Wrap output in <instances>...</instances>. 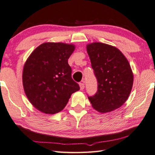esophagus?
Returning a JSON list of instances; mask_svg holds the SVG:
<instances>
[{
  "label": "esophagus",
  "mask_w": 155,
  "mask_h": 155,
  "mask_svg": "<svg viewBox=\"0 0 155 155\" xmlns=\"http://www.w3.org/2000/svg\"><path fill=\"white\" fill-rule=\"evenodd\" d=\"M84 87H85V84L84 83H80V90H84Z\"/></svg>",
  "instance_id": "1"
}]
</instances>
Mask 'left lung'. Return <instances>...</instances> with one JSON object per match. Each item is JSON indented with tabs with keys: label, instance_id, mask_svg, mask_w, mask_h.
Wrapping results in <instances>:
<instances>
[{
	"label": "left lung",
	"instance_id": "left-lung-1",
	"mask_svg": "<svg viewBox=\"0 0 155 155\" xmlns=\"http://www.w3.org/2000/svg\"><path fill=\"white\" fill-rule=\"evenodd\" d=\"M98 90L88 96L92 107L100 113L118 109L125 103L132 88L134 75L129 62L115 46L101 42L86 46Z\"/></svg>",
	"mask_w": 155,
	"mask_h": 155
}]
</instances>
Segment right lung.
<instances>
[{
	"mask_svg": "<svg viewBox=\"0 0 155 155\" xmlns=\"http://www.w3.org/2000/svg\"><path fill=\"white\" fill-rule=\"evenodd\" d=\"M75 46L46 42L35 49L23 70V86L33 106L46 114L62 110L71 95L80 90L71 78L68 59Z\"/></svg>",
	"mask_w": 155,
	"mask_h": 155,
	"instance_id": "1",
	"label": "right lung"
}]
</instances>
